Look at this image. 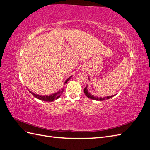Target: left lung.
Segmentation results:
<instances>
[{
    "mask_svg": "<svg viewBox=\"0 0 150 150\" xmlns=\"http://www.w3.org/2000/svg\"><path fill=\"white\" fill-rule=\"evenodd\" d=\"M87 86H86V88H84V92L85 94L86 95V96H87V97L89 98H90V99H94V100H97V101H103V100H104V99H110V98H111L114 96V95H113V96H107V97H106V98H103L95 97L94 96H93V95H91L89 93H88V89H87Z\"/></svg>",
    "mask_w": 150,
    "mask_h": 150,
    "instance_id": "obj_1",
    "label": "left lung"
}]
</instances>
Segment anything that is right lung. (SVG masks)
<instances>
[{"mask_svg":"<svg viewBox=\"0 0 150 150\" xmlns=\"http://www.w3.org/2000/svg\"><path fill=\"white\" fill-rule=\"evenodd\" d=\"M71 78V76L69 77V78L66 81V82L64 83V84H66L67 83V81L70 79ZM30 93L32 94H33L35 98L40 99V100L44 101H53L56 100V99H58L60 97L61 94H62V91H59L57 92L56 93L51 94V95H49V96H48V95H47V96H40V95L34 94V93H33V92H31V91H30Z\"/></svg>","mask_w":150,"mask_h":150,"instance_id":"1","label":"right lung"}]
</instances>
